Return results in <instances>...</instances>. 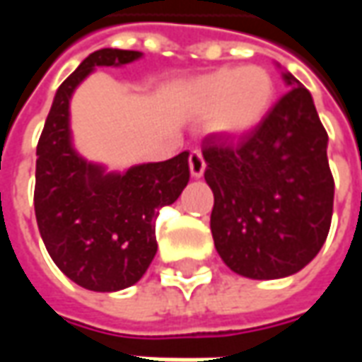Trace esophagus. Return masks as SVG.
I'll use <instances>...</instances> for the list:
<instances>
[{
    "instance_id": "1",
    "label": "esophagus",
    "mask_w": 362,
    "mask_h": 362,
    "mask_svg": "<svg viewBox=\"0 0 362 362\" xmlns=\"http://www.w3.org/2000/svg\"><path fill=\"white\" fill-rule=\"evenodd\" d=\"M189 173L194 178H202L205 173V160L202 151H192L189 153Z\"/></svg>"
}]
</instances>
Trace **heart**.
I'll return each instance as SVG.
<instances>
[{
    "label": "heart",
    "mask_w": 362,
    "mask_h": 362,
    "mask_svg": "<svg viewBox=\"0 0 362 362\" xmlns=\"http://www.w3.org/2000/svg\"><path fill=\"white\" fill-rule=\"evenodd\" d=\"M189 100L199 114L209 112V132L236 137L254 132L267 118L275 81L266 67H219L192 83Z\"/></svg>",
    "instance_id": "1"
}]
</instances>
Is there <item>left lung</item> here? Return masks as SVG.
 Instances as JSON below:
<instances>
[{"mask_svg": "<svg viewBox=\"0 0 362 362\" xmlns=\"http://www.w3.org/2000/svg\"><path fill=\"white\" fill-rule=\"evenodd\" d=\"M238 143L205 137L211 235L223 262L250 279L300 272L324 246L334 213L327 134L303 83Z\"/></svg>", "mask_w": 362, "mask_h": 362, "instance_id": "obj_1", "label": "left lung"}]
</instances>
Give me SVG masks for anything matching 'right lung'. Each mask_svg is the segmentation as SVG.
<instances>
[{
    "instance_id": "right-lung-1",
    "label": "right lung",
    "mask_w": 362,
    "mask_h": 362,
    "mask_svg": "<svg viewBox=\"0 0 362 362\" xmlns=\"http://www.w3.org/2000/svg\"><path fill=\"white\" fill-rule=\"evenodd\" d=\"M141 52L103 48L59 85L36 147L35 213L54 264L79 287L112 293L132 287L157 254L158 209L174 204L189 180L188 151L104 173L71 145L69 100L98 66H126Z\"/></svg>"
}]
</instances>
